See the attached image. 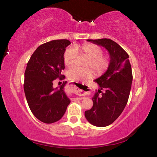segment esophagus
I'll return each mask as SVG.
<instances>
[{
  "label": "esophagus",
  "mask_w": 157,
  "mask_h": 157,
  "mask_svg": "<svg viewBox=\"0 0 157 157\" xmlns=\"http://www.w3.org/2000/svg\"><path fill=\"white\" fill-rule=\"evenodd\" d=\"M68 86L71 91L78 95H88L91 91V89L87 85L82 84L78 82H68Z\"/></svg>",
  "instance_id": "obj_1"
}]
</instances>
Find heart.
<instances>
[{
  "label": "heart",
  "mask_w": 157,
  "mask_h": 157,
  "mask_svg": "<svg viewBox=\"0 0 157 157\" xmlns=\"http://www.w3.org/2000/svg\"><path fill=\"white\" fill-rule=\"evenodd\" d=\"M78 53L89 57L86 66L91 67L96 75H101L105 73L109 66V57L102 55V49L94 44H84L80 46H76L66 49L63 55L65 65L70 66L74 64L78 58ZM93 73L92 69L90 68H81L78 66H73L69 68L67 75L71 80L79 81L91 78Z\"/></svg>",
  "instance_id": "1"
}]
</instances>
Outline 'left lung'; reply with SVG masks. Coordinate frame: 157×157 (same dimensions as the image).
Here are the masks:
<instances>
[{"label":"left lung","mask_w":157,"mask_h":157,"mask_svg":"<svg viewBox=\"0 0 157 157\" xmlns=\"http://www.w3.org/2000/svg\"><path fill=\"white\" fill-rule=\"evenodd\" d=\"M87 41L104 47L110 56L107 71L94 80L100 89L92 98L94 105L84 112L90 123L103 127L113 123L125 107L132 83V67L128 54L116 42L109 39H87Z\"/></svg>","instance_id":"1"}]
</instances>
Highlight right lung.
I'll list each match as a JSON object with an SVG mask.
<instances>
[{
  "label": "right lung",
  "instance_id": "add662e5",
  "mask_svg": "<svg viewBox=\"0 0 157 157\" xmlns=\"http://www.w3.org/2000/svg\"><path fill=\"white\" fill-rule=\"evenodd\" d=\"M67 39L52 40L39 46L32 55L25 71L24 91L32 113L44 123H53L62 118L71 100L64 91L66 81L54 88L53 81L64 79Z\"/></svg>",
  "mask_w": 157,
  "mask_h": 157
}]
</instances>
